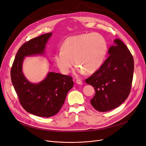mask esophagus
<instances>
[{"instance_id":"1","label":"esophagus","mask_w":146,"mask_h":146,"mask_svg":"<svg viewBox=\"0 0 146 146\" xmlns=\"http://www.w3.org/2000/svg\"><path fill=\"white\" fill-rule=\"evenodd\" d=\"M76 83L78 84V85H82V84H83L82 81V80H79V79H78V80H76Z\"/></svg>"}]
</instances>
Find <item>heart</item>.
<instances>
[{
	"label": "heart",
	"mask_w": 146,
	"mask_h": 146,
	"mask_svg": "<svg viewBox=\"0 0 146 146\" xmlns=\"http://www.w3.org/2000/svg\"><path fill=\"white\" fill-rule=\"evenodd\" d=\"M108 44L105 38L98 33L76 35L68 37L57 51L54 60L61 73L67 74L72 66L77 64L76 74L91 73L96 71L103 64Z\"/></svg>",
	"instance_id": "heart-1"
}]
</instances>
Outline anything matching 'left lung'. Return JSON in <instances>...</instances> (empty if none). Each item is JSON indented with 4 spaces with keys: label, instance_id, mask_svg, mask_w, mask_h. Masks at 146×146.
Returning <instances> with one entry per match:
<instances>
[{
    "label": "left lung",
    "instance_id": "left-lung-1",
    "mask_svg": "<svg viewBox=\"0 0 146 146\" xmlns=\"http://www.w3.org/2000/svg\"><path fill=\"white\" fill-rule=\"evenodd\" d=\"M109 57L86 83L95 90L90 104L99 112L115 109L128 98L134 73V60L127 46L119 39L113 40Z\"/></svg>",
    "mask_w": 146,
    "mask_h": 146
}]
</instances>
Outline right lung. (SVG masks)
I'll use <instances>...</instances> for the list:
<instances>
[{"mask_svg":"<svg viewBox=\"0 0 146 146\" xmlns=\"http://www.w3.org/2000/svg\"><path fill=\"white\" fill-rule=\"evenodd\" d=\"M52 33L45 34L27 42L19 49L11 68L12 85L24 110L34 115L50 117L62 107L68 92L73 86L72 78L58 73L48 72L38 83L29 81L22 71L27 57L43 56Z\"/></svg>","mask_w":146,"mask_h":146,"instance_id":"add662e5","label":"right lung"}]
</instances>
